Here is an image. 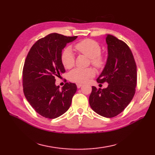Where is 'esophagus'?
I'll list each match as a JSON object with an SVG mask.
<instances>
[{
  "mask_svg": "<svg viewBox=\"0 0 155 155\" xmlns=\"http://www.w3.org/2000/svg\"><path fill=\"white\" fill-rule=\"evenodd\" d=\"M82 86H83V84H81V83H77V88H81Z\"/></svg>",
  "mask_w": 155,
  "mask_h": 155,
  "instance_id": "1",
  "label": "esophagus"
}]
</instances>
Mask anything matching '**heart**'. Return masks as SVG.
Segmentation results:
<instances>
[{"label":"heart","instance_id":"heart-1","mask_svg":"<svg viewBox=\"0 0 155 155\" xmlns=\"http://www.w3.org/2000/svg\"><path fill=\"white\" fill-rule=\"evenodd\" d=\"M76 51L91 58V64L97 68H103L106 63V58L101 53V47L98 42L93 39H84L74 45ZM61 60L66 68H71L74 65V55L70 47H67L62 52ZM95 71L93 68H77L68 74V78L72 82L84 83L94 77Z\"/></svg>","mask_w":155,"mask_h":155}]
</instances>
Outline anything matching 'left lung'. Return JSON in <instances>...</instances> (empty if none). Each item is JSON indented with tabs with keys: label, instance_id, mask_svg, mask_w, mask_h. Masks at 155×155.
Here are the masks:
<instances>
[{
	"label": "left lung",
	"instance_id": "left-lung-1",
	"mask_svg": "<svg viewBox=\"0 0 155 155\" xmlns=\"http://www.w3.org/2000/svg\"><path fill=\"white\" fill-rule=\"evenodd\" d=\"M107 64L97 81L107 82L106 88L92 87L89 104L95 113L112 118L122 113L130 103L135 93L137 65L129 47L123 41L107 35Z\"/></svg>",
	"mask_w": 155,
	"mask_h": 155
}]
</instances>
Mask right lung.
I'll return each instance as SVG.
<instances>
[{
  "mask_svg": "<svg viewBox=\"0 0 155 155\" xmlns=\"http://www.w3.org/2000/svg\"><path fill=\"white\" fill-rule=\"evenodd\" d=\"M77 36L49 34L39 39L29 51L22 70L23 92L28 102L41 116L55 118L68 110L77 91L74 83H66L62 89L55 77L64 73L62 50Z\"/></svg>",
  "mask_w": 155,
  "mask_h": 155,
  "instance_id": "add662e5",
  "label": "right lung"
}]
</instances>
